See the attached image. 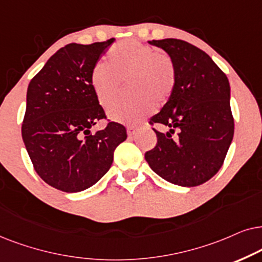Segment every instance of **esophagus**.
<instances>
[{"label": "esophagus", "instance_id": "1", "mask_svg": "<svg viewBox=\"0 0 262 262\" xmlns=\"http://www.w3.org/2000/svg\"><path fill=\"white\" fill-rule=\"evenodd\" d=\"M137 130H138V128L135 127V125H127V133H128V135L129 137H132V135H134L135 133H137Z\"/></svg>", "mask_w": 262, "mask_h": 262}]
</instances>
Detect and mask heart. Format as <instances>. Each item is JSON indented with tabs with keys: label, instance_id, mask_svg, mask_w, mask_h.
<instances>
[{
	"label": "heart",
	"instance_id": "heart-1",
	"mask_svg": "<svg viewBox=\"0 0 262 262\" xmlns=\"http://www.w3.org/2000/svg\"><path fill=\"white\" fill-rule=\"evenodd\" d=\"M127 86L128 98L109 111L111 120L135 123L170 98L175 89V66L169 55L138 40H123L107 52V66L97 63L91 86L103 107H110Z\"/></svg>",
	"mask_w": 262,
	"mask_h": 262
}]
</instances>
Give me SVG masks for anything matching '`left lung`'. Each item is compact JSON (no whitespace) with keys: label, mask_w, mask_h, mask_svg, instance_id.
<instances>
[{"label":"left lung","mask_w":262,"mask_h":262,"mask_svg":"<svg viewBox=\"0 0 262 262\" xmlns=\"http://www.w3.org/2000/svg\"><path fill=\"white\" fill-rule=\"evenodd\" d=\"M148 43L171 57L176 82L165 105L149 120L169 130L153 128L157 145L145 159L167 182L200 186L219 171L233 138L229 80L206 52L188 41L166 38Z\"/></svg>","instance_id":"obj_1"}]
</instances>
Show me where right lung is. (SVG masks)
I'll return each mask as SVG.
<instances>
[{"mask_svg": "<svg viewBox=\"0 0 262 262\" xmlns=\"http://www.w3.org/2000/svg\"><path fill=\"white\" fill-rule=\"evenodd\" d=\"M114 40L61 48L27 89L21 127L27 153L40 179L66 193L98 182L109 171L115 148L127 139L116 122L91 132L106 118L91 86V72Z\"/></svg>", "mask_w": 262, "mask_h": 262, "instance_id": "obj_1", "label": "right lung"}]
</instances>
